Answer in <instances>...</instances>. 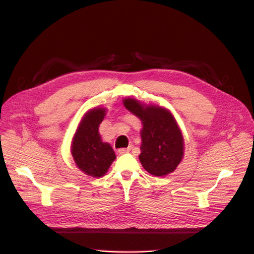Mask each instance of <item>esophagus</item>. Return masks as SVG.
<instances>
[{
	"label": "esophagus",
	"instance_id": "34e87169",
	"mask_svg": "<svg viewBox=\"0 0 254 254\" xmlns=\"http://www.w3.org/2000/svg\"><path fill=\"white\" fill-rule=\"evenodd\" d=\"M130 151V148L128 147V148H120L119 149V153L120 155H124V153H127V152H129Z\"/></svg>",
	"mask_w": 254,
	"mask_h": 254
}]
</instances>
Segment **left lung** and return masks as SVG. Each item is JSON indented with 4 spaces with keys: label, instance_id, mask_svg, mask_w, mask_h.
I'll use <instances>...</instances> for the list:
<instances>
[{
    "label": "left lung",
    "instance_id": "left-lung-1",
    "mask_svg": "<svg viewBox=\"0 0 254 254\" xmlns=\"http://www.w3.org/2000/svg\"><path fill=\"white\" fill-rule=\"evenodd\" d=\"M123 103L142 122L139 158L145 171L158 177L173 173L184 153L183 136L173 114L162 107L144 105L133 98Z\"/></svg>",
    "mask_w": 254,
    "mask_h": 254
}]
</instances>
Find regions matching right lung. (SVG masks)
<instances>
[{
  "label": "right lung",
  "instance_id": "obj_1",
  "mask_svg": "<svg viewBox=\"0 0 254 254\" xmlns=\"http://www.w3.org/2000/svg\"><path fill=\"white\" fill-rule=\"evenodd\" d=\"M106 115L105 108H94L84 114L73 137L71 152L76 165L84 174L99 178L114 161L115 153L102 141L98 127Z\"/></svg>",
  "mask_w": 254,
  "mask_h": 254
}]
</instances>
